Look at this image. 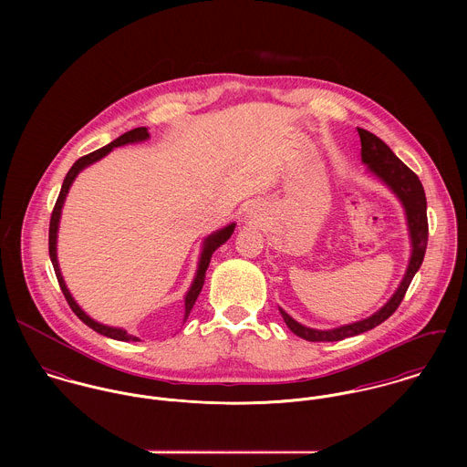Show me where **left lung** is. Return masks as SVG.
<instances>
[{
	"mask_svg": "<svg viewBox=\"0 0 467 467\" xmlns=\"http://www.w3.org/2000/svg\"><path fill=\"white\" fill-rule=\"evenodd\" d=\"M358 134L361 140V161L367 165V171L370 174H374L385 187H389L404 208L411 254H410L408 267L404 271V276H402L396 293L390 296V300L379 311H376L368 318L322 331V329H311V327L298 324L284 309L278 307V311H280L285 326L291 329V333H295L307 341H339V339H345L350 336L367 333V331L374 329L376 326L383 324L400 307V304L404 298V293H406L411 278L415 276V273L422 265V259L426 254L428 217H426V196H424L422 183L419 182L417 174L411 172L400 161V158L392 152V149L381 138H378L376 134L368 133L361 128H358Z\"/></svg>",
	"mask_w": 467,
	"mask_h": 467,
	"instance_id": "obj_1",
	"label": "left lung"
}]
</instances>
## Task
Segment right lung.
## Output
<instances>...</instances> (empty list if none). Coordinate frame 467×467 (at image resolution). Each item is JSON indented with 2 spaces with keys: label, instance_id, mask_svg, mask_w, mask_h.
I'll return each mask as SVG.
<instances>
[{
  "label": "right lung",
  "instance_id": "right-lung-1",
  "mask_svg": "<svg viewBox=\"0 0 467 467\" xmlns=\"http://www.w3.org/2000/svg\"><path fill=\"white\" fill-rule=\"evenodd\" d=\"M145 140H149L147 128H136L133 131H128V133L119 136L117 140H113L111 143L104 145L102 149H99V150H95V152H91V154H86V156L78 158V160L71 165V169L67 171V178H65L63 187H61V192H59V198H57V202H56V206H54V212H52V219H50V234H48L50 259H52V265H54V269H56L59 285H61V289H63V293H65V296H67V304H69L71 311H73L88 327H91L93 331H97L99 334H104V336H108V337H111V339H119V341H140V339H138L136 336H133V334L120 329V327H109V326H104V324L93 320L91 317H88V315L80 309V306H78V304L75 302V298L71 296V293H69V289L67 287V282H65V278H63L61 267H59V261H57V232H59V221H61V213H63V206H65V201H67L69 187H71V183L75 182V178L78 176V172L84 171L86 167H89L91 163L102 160L104 156H108L115 147L128 145V143H138V141H145ZM234 230H235V223H232V224H228V226H224V228H221V230L210 234V235L202 241L200 261H198V269H196L194 280H192V284H191V287H189V291H187V295H185V318H183V322H187V318H189V315H191V311H192V307H194V304H196V300H198V296H200L201 287H202V284H204V273H206V267L210 265L212 254H213L221 244H224V243L232 237Z\"/></svg>",
  "mask_w": 467,
  "mask_h": 467
}]
</instances>
